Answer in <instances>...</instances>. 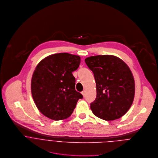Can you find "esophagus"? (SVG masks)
Instances as JSON below:
<instances>
[{
  "label": "esophagus",
  "mask_w": 158,
  "mask_h": 158,
  "mask_svg": "<svg viewBox=\"0 0 158 158\" xmlns=\"http://www.w3.org/2000/svg\"><path fill=\"white\" fill-rule=\"evenodd\" d=\"M81 94H82V95L85 97V91H83L81 92Z\"/></svg>",
  "instance_id": "obj_1"
}]
</instances>
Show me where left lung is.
<instances>
[{"label": "left lung", "mask_w": 158, "mask_h": 158, "mask_svg": "<svg viewBox=\"0 0 158 158\" xmlns=\"http://www.w3.org/2000/svg\"><path fill=\"white\" fill-rule=\"evenodd\" d=\"M93 72L97 96L91 103L94 115L106 121L122 117L132 104L135 94L133 75L127 65L112 55H98L85 59Z\"/></svg>", "instance_id": "obj_1"}]
</instances>
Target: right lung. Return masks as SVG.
Returning a JSON list of instances; mask_svg holds the SVG:
<instances>
[{
  "label": "right lung",
  "instance_id": "right-lung-1",
  "mask_svg": "<svg viewBox=\"0 0 158 158\" xmlns=\"http://www.w3.org/2000/svg\"><path fill=\"white\" fill-rule=\"evenodd\" d=\"M80 57L69 53L54 54L42 60L32 77L31 92L39 111L53 120H62L73 113L83 97L75 90L72 72L80 64Z\"/></svg>",
  "mask_w": 158,
  "mask_h": 158
}]
</instances>
